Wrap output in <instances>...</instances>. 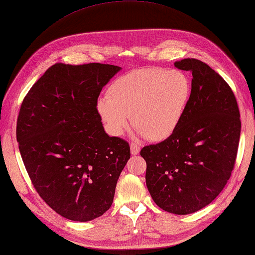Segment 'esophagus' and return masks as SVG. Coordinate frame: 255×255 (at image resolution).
Returning <instances> with one entry per match:
<instances>
[{"label":"esophagus","mask_w":255,"mask_h":255,"mask_svg":"<svg viewBox=\"0 0 255 255\" xmlns=\"http://www.w3.org/2000/svg\"><path fill=\"white\" fill-rule=\"evenodd\" d=\"M130 150H131L132 155H137L140 152V146L137 143H131L130 144Z\"/></svg>","instance_id":"34e87169"}]
</instances>
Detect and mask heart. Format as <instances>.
Returning <instances> with one entry per match:
<instances>
[{
    "label": "heart",
    "instance_id": "heart-1",
    "mask_svg": "<svg viewBox=\"0 0 255 255\" xmlns=\"http://www.w3.org/2000/svg\"><path fill=\"white\" fill-rule=\"evenodd\" d=\"M190 96L191 82L180 70L143 68L117 78L97 108L111 134L125 132L132 115L139 134L163 141L179 127Z\"/></svg>",
    "mask_w": 255,
    "mask_h": 255
}]
</instances>
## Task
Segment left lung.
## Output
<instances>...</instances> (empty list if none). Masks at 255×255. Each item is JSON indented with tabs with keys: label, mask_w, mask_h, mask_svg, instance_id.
Listing matches in <instances>:
<instances>
[{
	"label": "left lung",
	"mask_w": 255,
	"mask_h": 255,
	"mask_svg": "<svg viewBox=\"0 0 255 255\" xmlns=\"http://www.w3.org/2000/svg\"><path fill=\"white\" fill-rule=\"evenodd\" d=\"M175 67L192 74L191 96L176 131L144 146L145 181L162 210L187 215L209 205L226 186L238 151L241 122L232 89L209 65L194 58Z\"/></svg>",
	"instance_id": "left-lung-1"
}]
</instances>
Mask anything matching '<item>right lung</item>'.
<instances>
[{"label":"right lung","instance_id":"obj_1","mask_svg":"<svg viewBox=\"0 0 255 255\" xmlns=\"http://www.w3.org/2000/svg\"><path fill=\"white\" fill-rule=\"evenodd\" d=\"M121 69L57 63L21 103L16 137L22 162L40 197L67 220L103 215L130 158L129 144L105 132L97 109L102 88Z\"/></svg>","mask_w":255,"mask_h":255}]
</instances>
